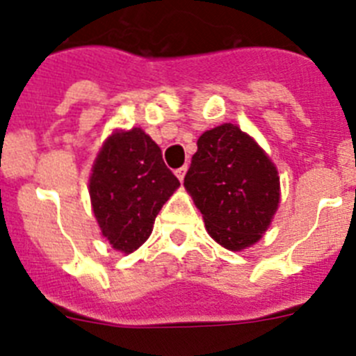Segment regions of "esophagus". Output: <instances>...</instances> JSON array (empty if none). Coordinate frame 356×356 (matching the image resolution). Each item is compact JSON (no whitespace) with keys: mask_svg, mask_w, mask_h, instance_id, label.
Masks as SVG:
<instances>
[{"mask_svg":"<svg viewBox=\"0 0 356 356\" xmlns=\"http://www.w3.org/2000/svg\"><path fill=\"white\" fill-rule=\"evenodd\" d=\"M185 172H187V168H185V165H184V168L176 169V171H175V175L178 176V180H180V181H184V178H185Z\"/></svg>","mask_w":356,"mask_h":356,"instance_id":"esophagus-1","label":"esophagus"}]
</instances>
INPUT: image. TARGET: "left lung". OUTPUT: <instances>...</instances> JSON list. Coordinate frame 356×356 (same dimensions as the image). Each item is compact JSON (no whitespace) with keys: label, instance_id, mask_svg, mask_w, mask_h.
Here are the masks:
<instances>
[{"label":"left lung","instance_id":"left-lung-1","mask_svg":"<svg viewBox=\"0 0 356 356\" xmlns=\"http://www.w3.org/2000/svg\"><path fill=\"white\" fill-rule=\"evenodd\" d=\"M210 237L229 251L259 242L280 203L276 165L253 137L232 122L197 139L184 180Z\"/></svg>","mask_w":356,"mask_h":356}]
</instances>
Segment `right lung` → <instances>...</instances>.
<instances>
[{"label":"right lung","mask_w":356,"mask_h":356,"mask_svg":"<svg viewBox=\"0 0 356 356\" xmlns=\"http://www.w3.org/2000/svg\"><path fill=\"white\" fill-rule=\"evenodd\" d=\"M178 187L180 181L146 131L115 130L97 153L89 180L102 235L114 250L134 253L149 237L155 217Z\"/></svg>","instance_id":"obj_1"}]
</instances>
